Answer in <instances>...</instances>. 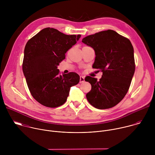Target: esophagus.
Wrapping results in <instances>:
<instances>
[{
    "instance_id": "obj_1",
    "label": "esophagus",
    "mask_w": 155,
    "mask_h": 155,
    "mask_svg": "<svg viewBox=\"0 0 155 155\" xmlns=\"http://www.w3.org/2000/svg\"><path fill=\"white\" fill-rule=\"evenodd\" d=\"M84 81V77L83 76H80V83H83Z\"/></svg>"
}]
</instances>
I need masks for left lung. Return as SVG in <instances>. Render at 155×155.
<instances>
[{
	"label": "left lung",
	"instance_id": "8db88e82",
	"mask_svg": "<svg viewBox=\"0 0 155 155\" xmlns=\"http://www.w3.org/2000/svg\"><path fill=\"white\" fill-rule=\"evenodd\" d=\"M82 42L94 50L93 68L102 72L99 81L85 78L91 84L87 100L98 109L112 108L122 101L130 85L136 69L133 47L127 38L110 29L88 35Z\"/></svg>",
	"mask_w": 155,
	"mask_h": 155
}]
</instances>
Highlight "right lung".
<instances>
[{
  "mask_svg": "<svg viewBox=\"0 0 155 155\" xmlns=\"http://www.w3.org/2000/svg\"><path fill=\"white\" fill-rule=\"evenodd\" d=\"M80 37L47 28L27 42L23 71L31 95L40 104L50 108L63 105L70 87L79 83L80 76L77 73L61 75L58 65Z\"/></svg>",
  "mask_w": 155,
  "mask_h": 155,
  "instance_id": "add662e5",
  "label": "right lung"
}]
</instances>
